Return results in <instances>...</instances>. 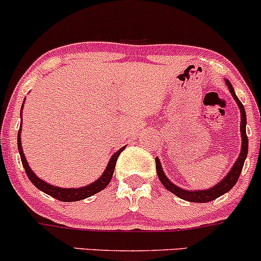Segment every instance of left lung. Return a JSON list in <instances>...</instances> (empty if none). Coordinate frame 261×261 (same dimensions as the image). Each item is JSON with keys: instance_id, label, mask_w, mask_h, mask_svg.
Listing matches in <instances>:
<instances>
[{"instance_id": "obj_1", "label": "left lung", "mask_w": 261, "mask_h": 261, "mask_svg": "<svg viewBox=\"0 0 261 261\" xmlns=\"http://www.w3.org/2000/svg\"><path fill=\"white\" fill-rule=\"evenodd\" d=\"M227 85L230 90L231 95L233 98L236 99L238 107L240 109V113H242V122H240V134H242V151H240L239 157H238L236 165L231 167L230 172L227 174L225 178H223L218 185L214 186V187L210 188V190H204V191H185L182 188L177 187L174 186L173 183L170 182V179L165 176L163 173L161 163H160L159 159H156V171H157V176H159L160 181L168 191L172 192L173 194H176L177 197L179 198L188 200V202H196V203H205V202H211V200L218 198V197L223 196L224 193H227L231 190V188L236 186V183L239 178L240 172L243 170V166H244V161L247 159L248 154V136H247V130H245V126H247V114H245V109L243 107V104L240 102V100L237 98L236 93H234V89L231 87L230 83L227 80Z\"/></svg>"}]
</instances>
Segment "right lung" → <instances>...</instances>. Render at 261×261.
<instances>
[{
  "label": "right lung",
  "instance_id": "right-lung-1",
  "mask_svg": "<svg viewBox=\"0 0 261 261\" xmlns=\"http://www.w3.org/2000/svg\"><path fill=\"white\" fill-rule=\"evenodd\" d=\"M21 113H22V110H21ZM17 144H18V152H19V156H21L22 165H23L25 174L28 176L30 181L32 182L33 185L38 188V190L44 192V193L49 194V196L53 197V198L62 200V202H75V200L88 198V197L93 196V194L98 193V192L104 190V188L107 187V186L111 181V177H113L114 170H115L117 157H119L120 153L125 150V147L120 148L117 152H115L113 156H111L110 161H109V165L107 166V170L104 171V173L101 174V177H100L99 179H96V181L94 183H91V185H89V186H87V187H83V188H59V187H54V186L48 185L47 182L42 181V179L38 178V177L33 173V171L31 170V167L28 166L27 161H25L23 150H22L21 128L18 130Z\"/></svg>",
  "mask_w": 261,
  "mask_h": 261
}]
</instances>
